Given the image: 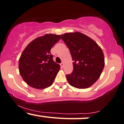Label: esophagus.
<instances>
[{
  "mask_svg": "<svg viewBox=\"0 0 124 124\" xmlns=\"http://www.w3.org/2000/svg\"><path fill=\"white\" fill-rule=\"evenodd\" d=\"M60 65H61V67H64V63H63V62H62V63L60 64Z\"/></svg>",
  "mask_w": 124,
  "mask_h": 124,
  "instance_id": "34e87169",
  "label": "esophagus"
}]
</instances>
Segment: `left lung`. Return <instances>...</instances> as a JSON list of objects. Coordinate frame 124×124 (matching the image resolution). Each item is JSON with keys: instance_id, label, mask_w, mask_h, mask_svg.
<instances>
[{"instance_id": "left-lung-1", "label": "left lung", "mask_w": 124, "mask_h": 124, "mask_svg": "<svg viewBox=\"0 0 124 124\" xmlns=\"http://www.w3.org/2000/svg\"><path fill=\"white\" fill-rule=\"evenodd\" d=\"M69 49L73 62V71L67 75L72 86L89 88L99 78L104 67V54L92 39L79 32L61 35Z\"/></svg>"}]
</instances>
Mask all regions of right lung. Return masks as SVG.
Listing matches in <instances>:
<instances>
[{"label":"right lung","instance_id":"1","mask_svg":"<svg viewBox=\"0 0 124 124\" xmlns=\"http://www.w3.org/2000/svg\"><path fill=\"white\" fill-rule=\"evenodd\" d=\"M60 38V35L46 34L31 42L23 50L19 59V71L31 87L43 89L53 84L60 66L53 61L50 50Z\"/></svg>","mask_w":124,"mask_h":124}]
</instances>
